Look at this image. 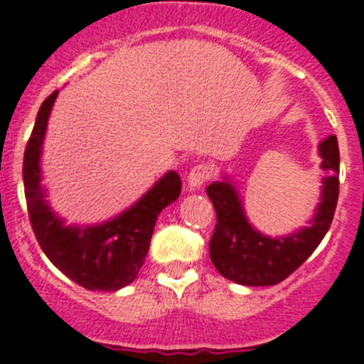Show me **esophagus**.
I'll list each match as a JSON object with an SVG mask.
<instances>
[{"label":"esophagus","instance_id":"esophagus-1","mask_svg":"<svg viewBox=\"0 0 364 364\" xmlns=\"http://www.w3.org/2000/svg\"><path fill=\"white\" fill-rule=\"evenodd\" d=\"M211 176V168L208 164H198L189 171L188 175V189L189 191H196L205 184Z\"/></svg>","mask_w":364,"mask_h":364}]
</instances>
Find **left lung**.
<instances>
[{
    "label": "left lung",
    "mask_w": 364,
    "mask_h": 364,
    "mask_svg": "<svg viewBox=\"0 0 364 364\" xmlns=\"http://www.w3.org/2000/svg\"><path fill=\"white\" fill-rule=\"evenodd\" d=\"M321 169V195L309 225L285 236H267L249 222L242 196L229 175L208 186V196L216 211V228L209 242L213 265L223 278L247 287H267L287 276L316 251L328 231L339 196V148L336 135L318 146Z\"/></svg>",
    "instance_id": "8db88e82"
}]
</instances>
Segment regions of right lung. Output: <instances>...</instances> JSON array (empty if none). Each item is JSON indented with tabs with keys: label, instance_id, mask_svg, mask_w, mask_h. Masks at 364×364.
<instances>
[{
	"label": "right lung",
	"instance_id": "1",
	"mask_svg": "<svg viewBox=\"0 0 364 364\" xmlns=\"http://www.w3.org/2000/svg\"><path fill=\"white\" fill-rule=\"evenodd\" d=\"M58 93L39 108L23 159L30 223L46 258L63 274L88 291L115 292L129 285L144 265L156 218L178 198L182 182L175 171H168L121 215L95 225H68L50 208L41 184L43 141Z\"/></svg>",
	"mask_w": 364,
	"mask_h": 364
}]
</instances>
